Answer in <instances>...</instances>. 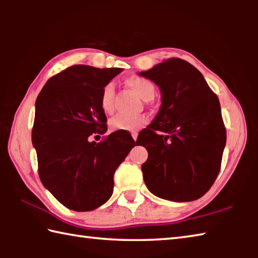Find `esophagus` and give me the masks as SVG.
Listing matches in <instances>:
<instances>
[{
  "label": "esophagus",
  "mask_w": 258,
  "mask_h": 258,
  "mask_svg": "<svg viewBox=\"0 0 258 258\" xmlns=\"http://www.w3.org/2000/svg\"><path fill=\"white\" fill-rule=\"evenodd\" d=\"M132 138H133V140H134V141H137V139H138V133H137V132H134V133H132Z\"/></svg>",
  "instance_id": "34e87169"
}]
</instances>
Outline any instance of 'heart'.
<instances>
[{"label":"heart","mask_w":258,"mask_h":258,"mask_svg":"<svg viewBox=\"0 0 258 258\" xmlns=\"http://www.w3.org/2000/svg\"><path fill=\"white\" fill-rule=\"evenodd\" d=\"M126 84L133 92L143 100H151L155 97L156 86L151 81L141 76H131L126 80ZM113 97H115V86L112 83H108L103 86L100 95V107L106 113L113 111ZM147 124V118L142 115L125 116L117 115L110 120V128L112 131H137Z\"/></svg>","instance_id":"heart-1"}]
</instances>
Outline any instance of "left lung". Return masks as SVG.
Segmentation results:
<instances>
[{"instance_id":"left-lung-1","label":"left lung","mask_w":258,"mask_h":258,"mask_svg":"<svg viewBox=\"0 0 258 258\" xmlns=\"http://www.w3.org/2000/svg\"><path fill=\"white\" fill-rule=\"evenodd\" d=\"M140 75L161 93L158 113L137 140L148 151L142 164L146 185L172 202L199 199L216 180L226 142L217 95L197 68L178 58Z\"/></svg>"}]
</instances>
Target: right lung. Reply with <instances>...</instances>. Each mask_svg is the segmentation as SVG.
I'll return each mask as SVG.
<instances>
[{
  "mask_svg": "<svg viewBox=\"0 0 258 258\" xmlns=\"http://www.w3.org/2000/svg\"><path fill=\"white\" fill-rule=\"evenodd\" d=\"M123 71L75 64L52 76L35 103L32 131L41 182L64 207L89 212L111 197L113 174L137 143L126 131L102 141L107 117L100 107L103 86Z\"/></svg>",
  "mask_w": 258,
  "mask_h": 258,
  "instance_id": "obj_1",
  "label": "right lung"
}]
</instances>
